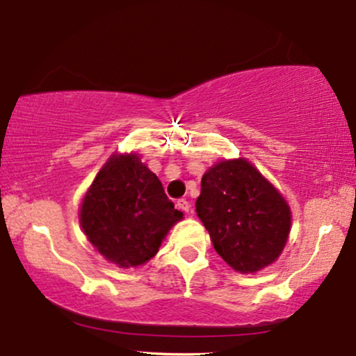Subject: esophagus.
Here are the masks:
<instances>
[{
  "label": "esophagus",
  "instance_id": "34e87169",
  "mask_svg": "<svg viewBox=\"0 0 356 356\" xmlns=\"http://www.w3.org/2000/svg\"><path fill=\"white\" fill-rule=\"evenodd\" d=\"M177 207L179 208V210L185 211V213H190V211H191V204H190V202H188L186 198L178 200V202H177Z\"/></svg>",
  "mask_w": 356,
  "mask_h": 356
}]
</instances>
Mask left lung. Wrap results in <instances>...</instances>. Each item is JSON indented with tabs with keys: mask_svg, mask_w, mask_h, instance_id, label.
I'll return each instance as SVG.
<instances>
[{
	"mask_svg": "<svg viewBox=\"0 0 356 356\" xmlns=\"http://www.w3.org/2000/svg\"><path fill=\"white\" fill-rule=\"evenodd\" d=\"M195 207L216 253L235 271L257 273L285 248L290 204L246 158L221 160L204 171Z\"/></svg>",
	"mask_w": 356,
	"mask_h": 356,
	"instance_id": "obj_1",
	"label": "left lung"
}]
</instances>
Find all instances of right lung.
Returning a JSON list of instances; mask_svg holds the SVG:
<instances>
[{
    "label": "right lung",
    "mask_w": 356,
    "mask_h": 356,
    "mask_svg": "<svg viewBox=\"0 0 356 356\" xmlns=\"http://www.w3.org/2000/svg\"><path fill=\"white\" fill-rule=\"evenodd\" d=\"M183 213L136 153H113L79 207V225L95 250L120 268L148 263Z\"/></svg>",
    "instance_id": "1"
}]
</instances>
